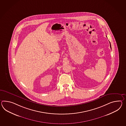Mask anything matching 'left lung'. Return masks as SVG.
Returning <instances> with one entry per match:
<instances>
[{
    "instance_id": "1",
    "label": "left lung",
    "mask_w": 126,
    "mask_h": 126,
    "mask_svg": "<svg viewBox=\"0 0 126 126\" xmlns=\"http://www.w3.org/2000/svg\"><path fill=\"white\" fill-rule=\"evenodd\" d=\"M110 49H111V45H110Z\"/></svg>"
}]
</instances>
